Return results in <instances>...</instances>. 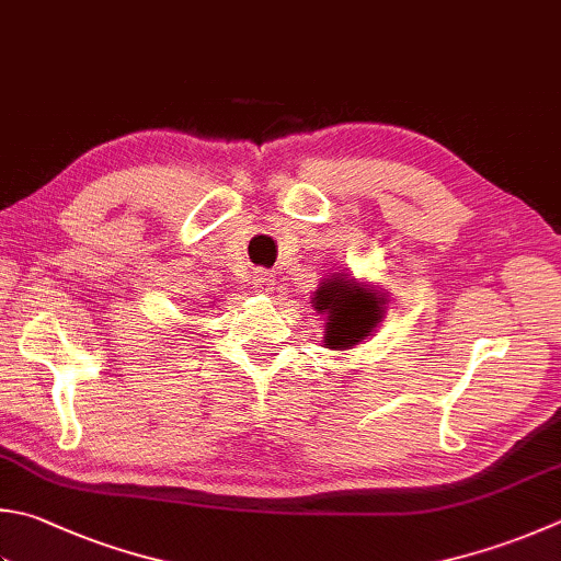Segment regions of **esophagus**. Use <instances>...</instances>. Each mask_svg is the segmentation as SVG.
I'll return each instance as SVG.
<instances>
[{
	"mask_svg": "<svg viewBox=\"0 0 561 561\" xmlns=\"http://www.w3.org/2000/svg\"><path fill=\"white\" fill-rule=\"evenodd\" d=\"M251 285L261 295H273V290H276V276H271L268 271H256L251 278Z\"/></svg>",
	"mask_w": 561,
	"mask_h": 561,
	"instance_id": "1",
	"label": "esophagus"
}]
</instances>
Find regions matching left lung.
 <instances>
[{
  "label": "left lung",
  "mask_w": 561,
  "mask_h": 561,
  "mask_svg": "<svg viewBox=\"0 0 561 561\" xmlns=\"http://www.w3.org/2000/svg\"><path fill=\"white\" fill-rule=\"evenodd\" d=\"M310 300L312 308L327 317L322 344L332 352H346L374 336L386 317L388 295L378 285L362 283L342 271L322 278Z\"/></svg>",
  "instance_id": "8db88e82"
}]
</instances>
